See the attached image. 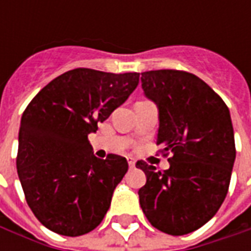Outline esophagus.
Segmentation results:
<instances>
[{
	"label": "esophagus",
	"instance_id": "esophagus-1",
	"mask_svg": "<svg viewBox=\"0 0 251 251\" xmlns=\"http://www.w3.org/2000/svg\"><path fill=\"white\" fill-rule=\"evenodd\" d=\"M127 164H129L130 168H134V167H136V160L133 157H127Z\"/></svg>",
	"mask_w": 251,
	"mask_h": 251
}]
</instances>
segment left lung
<instances>
[{
    "mask_svg": "<svg viewBox=\"0 0 251 251\" xmlns=\"http://www.w3.org/2000/svg\"><path fill=\"white\" fill-rule=\"evenodd\" d=\"M144 95L157 106V145L172 153L169 169L136 164L147 175L140 204L153 227L171 235L198 230L226 198L235 161L226 103L194 74L156 70L141 74Z\"/></svg>",
    "mask_w": 251,
    "mask_h": 251,
    "instance_id": "left-lung-1",
    "label": "left lung"
}]
</instances>
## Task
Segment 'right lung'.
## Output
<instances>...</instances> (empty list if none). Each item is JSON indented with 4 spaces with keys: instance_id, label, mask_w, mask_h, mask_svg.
Masks as SVG:
<instances>
[{
    "instance_id": "obj_1",
    "label": "right lung",
    "mask_w": 251,
    "mask_h": 251,
    "mask_svg": "<svg viewBox=\"0 0 251 251\" xmlns=\"http://www.w3.org/2000/svg\"><path fill=\"white\" fill-rule=\"evenodd\" d=\"M138 72L75 68L47 84L21 117L17 174L32 212L51 231L87 234L127 172L118 154L95 157L88 134L129 98Z\"/></svg>"
}]
</instances>
